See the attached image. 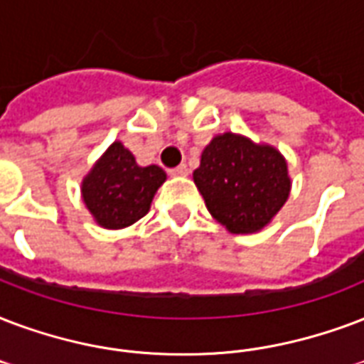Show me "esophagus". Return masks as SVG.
<instances>
[{"instance_id":"34e87169","label":"esophagus","mask_w":364,"mask_h":364,"mask_svg":"<svg viewBox=\"0 0 364 364\" xmlns=\"http://www.w3.org/2000/svg\"><path fill=\"white\" fill-rule=\"evenodd\" d=\"M171 176H188V168L187 164H179L177 168H173V170H170Z\"/></svg>"}]
</instances>
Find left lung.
I'll list each match as a JSON object with an SVG mask.
<instances>
[{"label": "left lung", "instance_id": "obj_1", "mask_svg": "<svg viewBox=\"0 0 364 364\" xmlns=\"http://www.w3.org/2000/svg\"><path fill=\"white\" fill-rule=\"evenodd\" d=\"M193 179L208 212L237 235L263 229L284 206L290 193V177L281 152L235 133L212 139Z\"/></svg>", "mask_w": 364, "mask_h": 364}]
</instances>
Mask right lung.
<instances>
[{"label":"right lung","instance_id":"add662e5","mask_svg":"<svg viewBox=\"0 0 364 364\" xmlns=\"http://www.w3.org/2000/svg\"><path fill=\"white\" fill-rule=\"evenodd\" d=\"M166 181L158 166L141 168L122 143H112L82 183L85 206L105 229H122L149 212L152 196Z\"/></svg>","mask_w":364,"mask_h":364}]
</instances>
